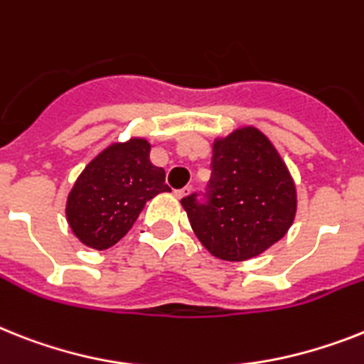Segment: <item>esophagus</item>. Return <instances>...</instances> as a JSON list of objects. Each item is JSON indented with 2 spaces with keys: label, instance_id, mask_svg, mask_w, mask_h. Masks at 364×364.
Instances as JSON below:
<instances>
[{
  "label": "esophagus",
  "instance_id": "esophagus-1",
  "mask_svg": "<svg viewBox=\"0 0 364 364\" xmlns=\"http://www.w3.org/2000/svg\"><path fill=\"white\" fill-rule=\"evenodd\" d=\"M191 193V186H186V188L182 189H175V197L176 199H184L186 195Z\"/></svg>",
  "mask_w": 364,
  "mask_h": 364
}]
</instances>
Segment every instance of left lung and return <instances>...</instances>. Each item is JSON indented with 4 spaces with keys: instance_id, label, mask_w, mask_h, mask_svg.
I'll list each match as a JSON object with an SVG mask.
<instances>
[{
    "instance_id": "obj_1",
    "label": "left lung",
    "mask_w": 364,
    "mask_h": 364,
    "mask_svg": "<svg viewBox=\"0 0 364 364\" xmlns=\"http://www.w3.org/2000/svg\"><path fill=\"white\" fill-rule=\"evenodd\" d=\"M189 225L210 255L243 262L283 238L297 212V191L268 135L242 126L212 145L208 200H180Z\"/></svg>"
}]
</instances>
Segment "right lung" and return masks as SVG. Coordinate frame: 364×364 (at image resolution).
<instances>
[{
    "label": "right lung",
    "mask_w": 364,
    "mask_h": 364,
    "mask_svg": "<svg viewBox=\"0 0 364 364\" xmlns=\"http://www.w3.org/2000/svg\"><path fill=\"white\" fill-rule=\"evenodd\" d=\"M171 191L165 171L150 161L145 137L117 141L95 156L67 197L68 227L87 247L104 251L132 229L146 200Z\"/></svg>",
    "instance_id": "right-lung-1"
}]
</instances>
